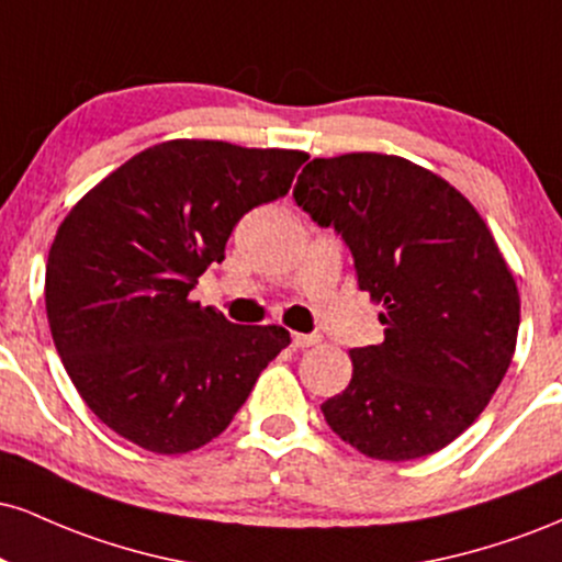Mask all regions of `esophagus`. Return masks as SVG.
Masks as SVG:
<instances>
[{
	"mask_svg": "<svg viewBox=\"0 0 562 562\" xmlns=\"http://www.w3.org/2000/svg\"><path fill=\"white\" fill-rule=\"evenodd\" d=\"M314 344H319L317 335H303V333L290 335V346H293V348H308V346H314Z\"/></svg>",
	"mask_w": 562,
	"mask_h": 562,
	"instance_id": "obj_1",
	"label": "esophagus"
}]
</instances>
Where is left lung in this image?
<instances>
[{
  "label": "left lung",
  "instance_id": "8db88e82",
  "mask_svg": "<svg viewBox=\"0 0 562 562\" xmlns=\"http://www.w3.org/2000/svg\"><path fill=\"white\" fill-rule=\"evenodd\" d=\"M293 198L383 303V344L353 348L327 425L372 460L443 449L499 389L518 338V288L486 222L441 177L380 153L314 158Z\"/></svg>",
  "mask_w": 562,
  "mask_h": 562
}]
</instances>
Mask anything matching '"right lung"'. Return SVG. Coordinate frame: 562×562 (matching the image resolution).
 Instances as JSON below:
<instances>
[{
  "mask_svg": "<svg viewBox=\"0 0 562 562\" xmlns=\"http://www.w3.org/2000/svg\"><path fill=\"white\" fill-rule=\"evenodd\" d=\"M299 150L214 139L147 147L87 192L49 248L47 319L76 391L126 441L184 454L216 438L290 344L190 301L235 224L288 195Z\"/></svg>",
  "mask_w": 562,
  "mask_h": 562,
  "instance_id": "1",
  "label": "right lung"
}]
</instances>
